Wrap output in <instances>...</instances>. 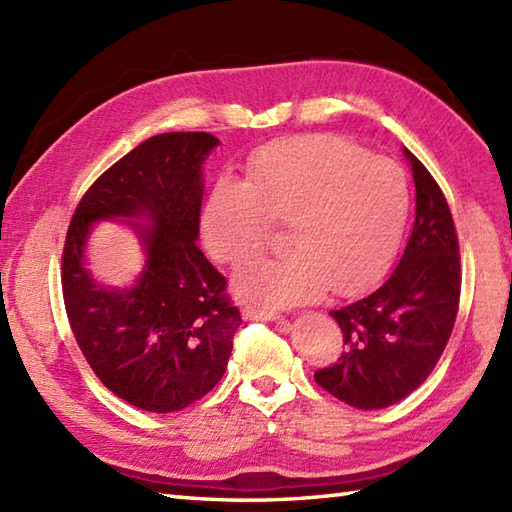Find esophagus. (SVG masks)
Here are the masks:
<instances>
[{
  "instance_id": "1",
  "label": "esophagus",
  "mask_w": 512,
  "mask_h": 512,
  "mask_svg": "<svg viewBox=\"0 0 512 512\" xmlns=\"http://www.w3.org/2000/svg\"><path fill=\"white\" fill-rule=\"evenodd\" d=\"M242 319L244 321H273V323H277V328L281 332H290V323L284 317H279V314H273V312H262V310L246 308V310H242Z\"/></svg>"
}]
</instances>
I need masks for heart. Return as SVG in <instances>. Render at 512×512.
Listing matches in <instances>:
<instances>
[{
	"mask_svg": "<svg viewBox=\"0 0 512 512\" xmlns=\"http://www.w3.org/2000/svg\"><path fill=\"white\" fill-rule=\"evenodd\" d=\"M409 211L398 165L341 138L308 134L259 149L246 184L222 178L202 209V242L220 264L262 250L270 222L286 224L284 255L239 270L235 295L262 310L352 295L383 273Z\"/></svg>",
	"mask_w": 512,
	"mask_h": 512,
	"instance_id": "b5f03b06",
	"label": "heart"
}]
</instances>
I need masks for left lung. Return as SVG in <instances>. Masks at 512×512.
Returning a JSON list of instances; mask_svg holds the SVG:
<instances>
[{
    "instance_id": "obj_1",
    "label": "left lung",
    "mask_w": 512,
    "mask_h": 512,
    "mask_svg": "<svg viewBox=\"0 0 512 512\" xmlns=\"http://www.w3.org/2000/svg\"><path fill=\"white\" fill-rule=\"evenodd\" d=\"M416 184V222L396 270L367 297L332 310L345 352L314 380L354 409H385L418 389L447 347L460 303V248L449 204L402 149Z\"/></svg>"
}]
</instances>
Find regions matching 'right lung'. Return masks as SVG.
<instances>
[{"label":"right lung","instance_id":"add662e5","mask_svg":"<svg viewBox=\"0 0 512 512\" xmlns=\"http://www.w3.org/2000/svg\"><path fill=\"white\" fill-rule=\"evenodd\" d=\"M206 132L147 138L96 180L68 228L63 299L74 339L101 383L129 405L171 413L217 385L242 323L226 279L198 248ZM118 221L146 255L134 285L99 282L87 264L96 223Z\"/></svg>","mask_w":512,"mask_h":512}]
</instances>
